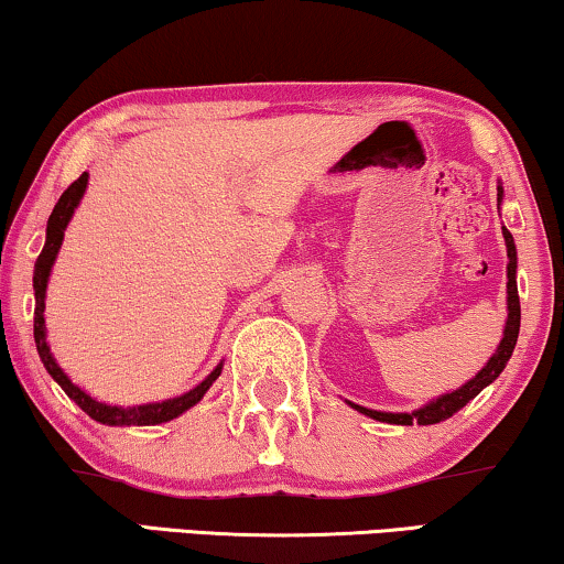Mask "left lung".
Returning a JSON list of instances; mask_svg holds the SVG:
<instances>
[{
  "mask_svg": "<svg viewBox=\"0 0 564 564\" xmlns=\"http://www.w3.org/2000/svg\"><path fill=\"white\" fill-rule=\"evenodd\" d=\"M501 199H503V186H498V202ZM503 240H506V252H509V265H506V279H509V283H506V293H509V299H506L509 301V319H506L503 339H501V345L496 347L494 358L482 365V370H478V376L467 380L465 386H459L457 391L444 393V395H440V399L426 403V406L411 411V414H391V411L365 409V406H358V403L347 401L355 411H360V414L376 419V422H386V424H401V426L440 424V422H444V419H449L452 414H457L465 403H470L475 395L482 391V388L490 386L498 376H501L506 362L511 360L513 347H517L519 327H521V304H519V289H517V245H513V235L506 227H503Z\"/></svg>",
  "mask_w": 564,
  "mask_h": 564,
  "instance_id": "1",
  "label": "left lung"
}]
</instances>
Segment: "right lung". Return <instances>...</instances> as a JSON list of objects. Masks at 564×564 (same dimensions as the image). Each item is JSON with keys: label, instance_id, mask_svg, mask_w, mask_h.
<instances>
[{"label": "right lung", "instance_id": "obj_1", "mask_svg": "<svg viewBox=\"0 0 564 564\" xmlns=\"http://www.w3.org/2000/svg\"><path fill=\"white\" fill-rule=\"evenodd\" d=\"M86 184H89V173H82L74 184H70L66 192L61 194L58 204L53 206L51 217H47V229H45V245L43 252L35 260V273H33V289H35V316H33V335H35V345H37V355L45 365V370L51 372V378L58 383L70 401L78 403V409L86 411L94 422L99 424H109V426H153V424H163L171 422L196 406L204 399V393L209 391V386L219 378L221 372V362L214 368L209 376H206L199 386L192 388V391L184 395H176V399L169 401H158V403H142V406H109V403H101L97 399H91L89 393L82 391L76 383H70V378L61 370V365L55 362L51 345H47V335H45V289H47V279H51V268L55 263V256H58L61 245H63V232H66L70 217H74L78 202L86 192Z\"/></svg>", "mask_w": 564, "mask_h": 564}]
</instances>
